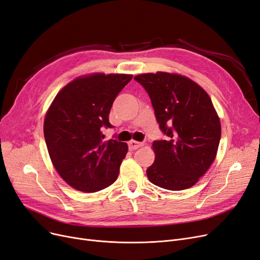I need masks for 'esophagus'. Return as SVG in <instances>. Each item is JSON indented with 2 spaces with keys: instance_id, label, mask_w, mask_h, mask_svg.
<instances>
[{
  "instance_id": "34e87169",
  "label": "esophagus",
  "mask_w": 260,
  "mask_h": 260,
  "mask_svg": "<svg viewBox=\"0 0 260 260\" xmlns=\"http://www.w3.org/2000/svg\"><path fill=\"white\" fill-rule=\"evenodd\" d=\"M140 147H142V143L141 142H138V141H135V140H131L128 142V149H129V151L137 150Z\"/></svg>"
}]
</instances>
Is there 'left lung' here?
<instances>
[{"instance_id":"obj_1","label":"left lung","mask_w":260,"mask_h":260,"mask_svg":"<svg viewBox=\"0 0 260 260\" xmlns=\"http://www.w3.org/2000/svg\"><path fill=\"white\" fill-rule=\"evenodd\" d=\"M135 79L150 96L166 139L155 140V160L148 179L161 188L182 190L197 183L212 164L220 140V122L207 92L187 77L157 72Z\"/></svg>"}]
</instances>
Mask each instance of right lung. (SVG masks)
Wrapping results in <instances>:
<instances>
[{"mask_svg":"<svg viewBox=\"0 0 260 260\" xmlns=\"http://www.w3.org/2000/svg\"><path fill=\"white\" fill-rule=\"evenodd\" d=\"M133 78L125 74L78 77L56 94L44 122V136L56 171L67 184L85 193L111 185L119 176L127 145L104 141L113 127L109 113L118 94Z\"/></svg>","mask_w":260,"mask_h":260,"instance_id":"right-lung-1","label":"right lung"}]
</instances>
